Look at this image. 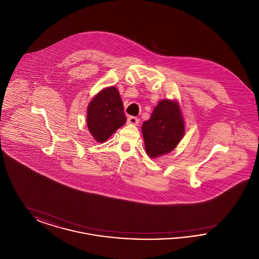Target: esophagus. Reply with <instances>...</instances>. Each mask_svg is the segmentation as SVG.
Here are the masks:
<instances>
[{"instance_id": "1", "label": "esophagus", "mask_w": 259, "mask_h": 259, "mask_svg": "<svg viewBox=\"0 0 259 259\" xmlns=\"http://www.w3.org/2000/svg\"><path fill=\"white\" fill-rule=\"evenodd\" d=\"M127 123L131 124V125H138L140 123V119L135 116H130L127 119Z\"/></svg>"}]
</instances>
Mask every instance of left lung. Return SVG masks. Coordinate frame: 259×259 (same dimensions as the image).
Returning <instances> with one entry per match:
<instances>
[{
	"label": "left lung",
	"instance_id": "1",
	"mask_svg": "<svg viewBox=\"0 0 259 259\" xmlns=\"http://www.w3.org/2000/svg\"><path fill=\"white\" fill-rule=\"evenodd\" d=\"M145 148L150 158L172 151L185 133V122L180 103L163 99L158 102L150 118L142 125Z\"/></svg>",
	"mask_w": 259,
	"mask_h": 259
}]
</instances>
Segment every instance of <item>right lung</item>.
Masks as SVG:
<instances>
[{
  "instance_id": "1",
  "label": "right lung",
  "mask_w": 259,
  "mask_h": 259,
  "mask_svg": "<svg viewBox=\"0 0 259 259\" xmlns=\"http://www.w3.org/2000/svg\"><path fill=\"white\" fill-rule=\"evenodd\" d=\"M126 122L123 103L115 87L100 90L87 106L88 131L98 143H104Z\"/></svg>"
}]
</instances>
